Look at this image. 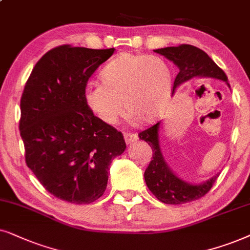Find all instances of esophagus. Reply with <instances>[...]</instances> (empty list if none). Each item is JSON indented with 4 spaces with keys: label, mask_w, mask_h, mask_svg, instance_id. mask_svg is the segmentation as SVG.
Listing matches in <instances>:
<instances>
[{
    "label": "esophagus",
    "mask_w": 250,
    "mask_h": 250,
    "mask_svg": "<svg viewBox=\"0 0 250 250\" xmlns=\"http://www.w3.org/2000/svg\"><path fill=\"white\" fill-rule=\"evenodd\" d=\"M138 139V136L137 134H135V132H127V134H125V141L127 144H131V143L136 142Z\"/></svg>",
    "instance_id": "34e87169"
}]
</instances>
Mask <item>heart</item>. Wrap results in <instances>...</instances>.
<instances>
[{
    "mask_svg": "<svg viewBox=\"0 0 250 250\" xmlns=\"http://www.w3.org/2000/svg\"><path fill=\"white\" fill-rule=\"evenodd\" d=\"M101 80L86 86L84 98L89 108L108 125L118 121L123 105L134 121L154 122L170 102L171 71L155 56L121 53L103 68Z\"/></svg>",
    "mask_w": 250,
    "mask_h": 250,
    "instance_id": "heart-1",
    "label": "heart"
}]
</instances>
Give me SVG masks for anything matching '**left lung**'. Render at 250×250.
<instances>
[{"label": "left lung", "instance_id": "8db88e82", "mask_svg": "<svg viewBox=\"0 0 250 250\" xmlns=\"http://www.w3.org/2000/svg\"><path fill=\"white\" fill-rule=\"evenodd\" d=\"M155 52L165 56L179 68L174 81V89L179 84L194 78H215L228 82V76L221 67L209 57L204 50L191 44L156 49ZM229 84V83H228ZM160 122L153 125L138 134L139 138L151 146L153 155L152 161L144 172L146 185L155 198L167 205H182L198 200L210 191L218 175L209 179L204 184H188L170 170L165 162L159 146Z\"/></svg>", "mask_w": 250, "mask_h": 250}]
</instances>
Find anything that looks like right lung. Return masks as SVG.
<instances>
[{
  "instance_id": "right-lung-1",
  "label": "right lung",
  "mask_w": 250,
  "mask_h": 250,
  "mask_svg": "<svg viewBox=\"0 0 250 250\" xmlns=\"http://www.w3.org/2000/svg\"><path fill=\"white\" fill-rule=\"evenodd\" d=\"M64 44L33 68L21 99L27 167L53 197L75 205L104 194L108 166L125 149L121 131L86 105L88 80L114 52Z\"/></svg>"
}]
</instances>
